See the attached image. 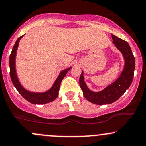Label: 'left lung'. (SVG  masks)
Returning <instances> with one entry per match:
<instances>
[{"label":"left lung","instance_id":"1","mask_svg":"<svg viewBox=\"0 0 146 146\" xmlns=\"http://www.w3.org/2000/svg\"><path fill=\"white\" fill-rule=\"evenodd\" d=\"M113 43L122 53L125 60L124 68L117 80L99 92L92 91L85 82L84 72L82 70L79 80L80 88L87 101L97 105L110 104L119 99L132 82L135 69V58L128 42L112 35Z\"/></svg>","mask_w":146,"mask_h":146}]
</instances>
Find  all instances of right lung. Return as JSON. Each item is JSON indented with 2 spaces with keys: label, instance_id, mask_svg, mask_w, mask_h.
Segmentation results:
<instances>
[{
  "label": "right lung",
  "instance_id": "add662e5",
  "mask_svg": "<svg viewBox=\"0 0 146 146\" xmlns=\"http://www.w3.org/2000/svg\"><path fill=\"white\" fill-rule=\"evenodd\" d=\"M24 36V35H23L22 36L19 37L17 40L10 56V74L12 83H13L15 88L17 89L18 92L26 100L31 103V104H45L52 102V101L55 100L59 95V91L61 81L65 77L68 70H70L72 68V67H69L68 68L61 70L56 80L54 82L52 86L47 91L43 92H36L29 91V90L24 88L21 85L20 82H19V78H18L16 71V63H15L16 62L17 51L19 41Z\"/></svg>",
  "mask_w": 146,
  "mask_h": 146
}]
</instances>
